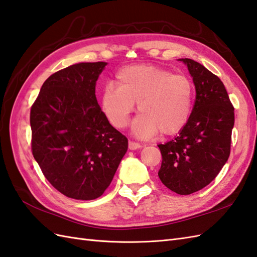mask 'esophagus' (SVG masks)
Returning <instances> with one entry per match:
<instances>
[{"mask_svg":"<svg viewBox=\"0 0 257 257\" xmlns=\"http://www.w3.org/2000/svg\"><path fill=\"white\" fill-rule=\"evenodd\" d=\"M128 147L130 150H137V149H140L142 146L138 142H135V141H129L128 143Z\"/></svg>","mask_w":257,"mask_h":257,"instance_id":"1","label":"esophagus"}]
</instances>
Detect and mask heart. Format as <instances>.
Returning a JSON list of instances; mask_svg holds the SVG:
<instances>
[{
    "label": "heart",
    "instance_id": "1",
    "mask_svg": "<svg viewBox=\"0 0 257 257\" xmlns=\"http://www.w3.org/2000/svg\"><path fill=\"white\" fill-rule=\"evenodd\" d=\"M117 86L107 85L100 94V108L111 126L122 129L138 103L140 114L133 122V133L142 139L159 131L175 135L186 126L193 108L194 86L187 76L151 64L121 69Z\"/></svg>",
    "mask_w": 257,
    "mask_h": 257
}]
</instances>
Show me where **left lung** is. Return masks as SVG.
<instances>
[{"label":"left lung","instance_id":"8db88e82","mask_svg":"<svg viewBox=\"0 0 257 257\" xmlns=\"http://www.w3.org/2000/svg\"><path fill=\"white\" fill-rule=\"evenodd\" d=\"M180 60L193 77L196 99L180 135L159 145L162 164L158 174L172 192L190 195L210 184L228 161L234 108L217 75L192 59Z\"/></svg>","mask_w":257,"mask_h":257}]
</instances>
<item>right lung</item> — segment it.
I'll return each instance as SVG.
<instances>
[{"instance_id": "right-lung-1", "label": "right lung", "mask_w": 257, "mask_h": 257, "mask_svg": "<svg viewBox=\"0 0 257 257\" xmlns=\"http://www.w3.org/2000/svg\"><path fill=\"white\" fill-rule=\"evenodd\" d=\"M106 64L81 62L53 73L31 109L33 156L69 198L103 195L128 149V139L107 120L95 95Z\"/></svg>"}]
</instances>
